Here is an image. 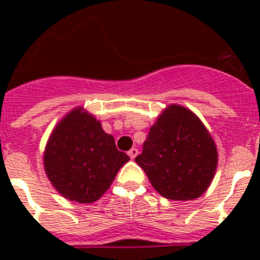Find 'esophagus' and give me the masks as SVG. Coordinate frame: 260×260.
Masks as SVG:
<instances>
[{"label":"esophagus","instance_id":"1","mask_svg":"<svg viewBox=\"0 0 260 260\" xmlns=\"http://www.w3.org/2000/svg\"><path fill=\"white\" fill-rule=\"evenodd\" d=\"M138 154H139L138 148H131V150L128 151V155H129L131 159L136 158V156H138Z\"/></svg>","mask_w":260,"mask_h":260}]
</instances>
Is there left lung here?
<instances>
[{
    "mask_svg": "<svg viewBox=\"0 0 260 260\" xmlns=\"http://www.w3.org/2000/svg\"><path fill=\"white\" fill-rule=\"evenodd\" d=\"M135 162L160 196L190 201L205 193L217 170L218 152L212 135L189 108L171 104L150 128Z\"/></svg>",
    "mask_w": 260,
    "mask_h": 260,
    "instance_id": "left-lung-1",
    "label": "left lung"
}]
</instances>
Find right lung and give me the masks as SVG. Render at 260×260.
Masks as SVG:
<instances>
[{
    "instance_id": "obj_1",
    "label": "right lung",
    "mask_w": 260,
    "mask_h": 260,
    "mask_svg": "<svg viewBox=\"0 0 260 260\" xmlns=\"http://www.w3.org/2000/svg\"><path fill=\"white\" fill-rule=\"evenodd\" d=\"M129 156L118 151L112 135L83 106L66 113L47 140L44 171L62 197L91 204L106 193Z\"/></svg>"
}]
</instances>
